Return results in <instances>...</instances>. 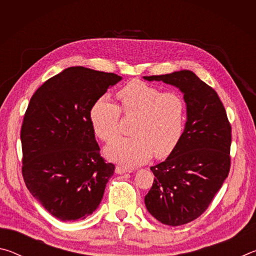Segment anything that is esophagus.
<instances>
[{
	"instance_id": "34e87169",
	"label": "esophagus",
	"mask_w": 256,
	"mask_h": 256,
	"mask_svg": "<svg viewBox=\"0 0 256 256\" xmlns=\"http://www.w3.org/2000/svg\"><path fill=\"white\" fill-rule=\"evenodd\" d=\"M115 172H116V174H125V172H130L131 170H126V168H124V167L118 166V167L115 168Z\"/></svg>"
}]
</instances>
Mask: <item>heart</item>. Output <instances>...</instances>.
Segmentation results:
<instances>
[{"label":"heart","instance_id":"obj_1","mask_svg":"<svg viewBox=\"0 0 256 256\" xmlns=\"http://www.w3.org/2000/svg\"><path fill=\"white\" fill-rule=\"evenodd\" d=\"M124 114L136 116L131 138H118L105 148L106 157L123 166L134 167L152 157L166 158L183 138L186 105L180 94L132 80L118 92ZM90 123L98 138L112 141L120 133V108L100 97L90 110Z\"/></svg>","mask_w":256,"mask_h":256}]
</instances>
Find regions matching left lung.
Segmentation results:
<instances>
[{
    "instance_id": "8db88e82",
    "label": "left lung",
    "mask_w": 256,
    "mask_h": 256,
    "mask_svg": "<svg viewBox=\"0 0 256 256\" xmlns=\"http://www.w3.org/2000/svg\"><path fill=\"white\" fill-rule=\"evenodd\" d=\"M144 79L162 81L184 94L183 138L164 162L150 168L154 180L144 198L146 210L159 222L182 226L206 210L227 178L232 128L218 94L192 71Z\"/></svg>"
}]
</instances>
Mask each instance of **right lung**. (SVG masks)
<instances>
[{
  "label": "right lung",
  "instance_id": "add662e5",
  "mask_svg": "<svg viewBox=\"0 0 256 256\" xmlns=\"http://www.w3.org/2000/svg\"><path fill=\"white\" fill-rule=\"evenodd\" d=\"M120 79L72 66L30 99L20 134L24 180L32 196L62 222L92 214L114 174V164L100 157L89 115L94 102Z\"/></svg>",
  "mask_w": 256,
  "mask_h": 256
}]
</instances>
